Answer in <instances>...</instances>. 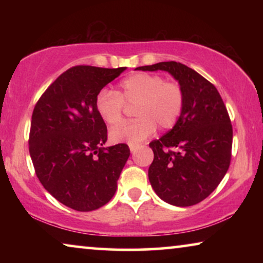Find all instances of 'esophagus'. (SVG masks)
Here are the masks:
<instances>
[{
    "mask_svg": "<svg viewBox=\"0 0 263 263\" xmlns=\"http://www.w3.org/2000/svg\"><path fill=\"white\" fill-rule=\"evenodd\" d=\"M136 149H138V146H130V152L132 153H134Z\"/></svg>",
    "mask_w": 263,
    "mask_h": 263,
    "instance_id": "1",
    "label": "esophagus"
}]
</instances>
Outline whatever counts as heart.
Segmentation results:
<instances>
[{"mask_svg":"<svg viewBox=\"0 0 263 263\" xmlns=\"http://www.w3.org/2000/svg\"><path fill=\"white\" fill-rule=\"evenodd\" d=\"M124 104L135 105L136 120L115 128L110 138L114 142L135 146L153 134L156 125L174 127L184 106V92L178 84L159 75L138 73L124 79L118 92L102 88L96 96L97 112L109 127L121 123Z\"/></svg>","mask_w":263,"mask_h":263,"instance_id":"1","label":"heart"}]
</instances>
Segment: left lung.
<instances>
[{
  "instance_id": "1",
  "label": "left lung",
  "mask_w": 263,
  "mask_h": 263,
  "mask_svg": "<svg viewBox=\"0 0 263 263\" xmlns=\"http://www.w3.org/2000/svg\"><path fill=\"white\" fill-rule=\"evenodd\" d=\"M136 69L167 71L184 92V106L174 128L149 143L154 153L151 185L174 206L199 203L219 185L231 161L232 125L225 104L213 84L179 62Z\"/></svg>"
}]
</instances>
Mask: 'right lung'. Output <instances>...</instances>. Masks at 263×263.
<instances>
[{"mask_svg":"<svg viewBox=\"0 0 263 263\" xmlns=\"http://www.w3.org/2000/svg\"><path fill=\"white\" fill-rule=\"evenodd\" d=\"M125 67L75 66L46 88L32 114L28 146L35 175L64 206L79 212L112 199L130 149L104 147L107 129L96 110L100 89Z\"/></svg>","mask_w":263,"mask_h":263,"instance_id":"add662e5","label":"right lung"}]
</instances>
